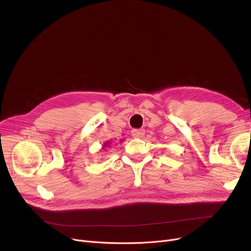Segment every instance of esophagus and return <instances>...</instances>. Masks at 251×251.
<instances>
[{"label":"esophagus","mask_w":251,"mask_h":251,"mask_svg":"<svg viewBox=\"0 0 251 251\" xmlns=\"http://www.w3.org/2000/svg\"><path fill=\"white\" fill-rule=\"evenodd\" d=\"M131 134L134 138H141L144 135V129H133L131 131Z\"/></svg>","instance_id":"1"}]
</instances>
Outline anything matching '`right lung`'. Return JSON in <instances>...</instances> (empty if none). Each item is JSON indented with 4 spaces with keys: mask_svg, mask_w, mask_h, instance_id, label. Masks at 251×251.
<instances>
[{
    "mask_svg": "<svg viewBox=\"0 0 251 251\" xmlns=\"http://www.w3.org/2000/svg\"><path fill=\"white\" fill-rule=\"evenodd\" d=\"M105 146H107V143H105Z\"/></svg>",
    "mask_w": 251,
    "mask_h": 251,
    "instance_id": "add662e5",
    "label": "right lung"
}]
</instances>
